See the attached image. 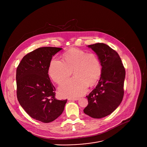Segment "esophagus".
<instances>
[{
	"label": "esophagus",
	"instance_id": "34e87169",
	"mask_svg": "<svg viewBox=\"0 0 147 147\" xmlns=\"http://www.w3.org/2000/svg\"><path fill=\"white\" fill-rule=\"evenodd\" d=\"M79 100V98H68V100H75V101H76V100Z\"/></svg>",
	"mask_w": 147,
	"mask_h": 147
}]
</instances>
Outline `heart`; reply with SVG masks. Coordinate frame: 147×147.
I'll return each instance as SVG.
<instances>
[{
    "label": "heart",
    "instance_id": "heart-1",
    "mask_svg": "<svg viewBox=\"0 0 147 147\" xmlns=\"http://www.w3.org/2000/svg\"><path fill=\"white\" fill-rule=\"evenodd\" d=\"M75 76L60 86L63 97H77L85 93L89 85L93 86L100 79L102 67L98 56L93 53L71 48L64 53L62 61L53 58L49 67V75L58 84H62L72 74Z\"/></svg>",
    "mask_w": 147,
    "mask_h": 147
}]
</instances>
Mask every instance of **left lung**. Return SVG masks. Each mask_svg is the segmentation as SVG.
<instances>
[{
    "instance_id": "8db88e82",
    "label": "left lung",
    "mask_w": 147,
    "mask_h": 147,
    "mask_svg": "<svg viewBox=\"0 0 147 147\" xmlns=\"http://www.w3.org/2000/svg\"><path fill=\"white\" fill-rule=\"evenodd\" d=\"M88 47L98 55L102 73L98 84L88 96V104L84 109L86 115L101 118L112 113L121 103L124 96L125 68L116 51L103 43Z\"/></svg>"
}]
</instances>
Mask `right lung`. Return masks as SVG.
Segmentation results:
<instances>
[{
  "label": "right lung",
  "mask_w": 147,
  "mask_h": 147,
  "mask_svg": "<svg viewBox=\"0 0 147 147\" xmlns=\"http://www.w3.org/2000/svg\"><path fill=\"white\" fill-rule=\"evenodd\" d=\"M62 48L42 47L25 55L16 69L17 98L32 118L53 122L63 113L67 100L55 98V88L48 74L52 57Z\"/></svg>",
  "instance_id": "add662e5"
}]
</instances>
